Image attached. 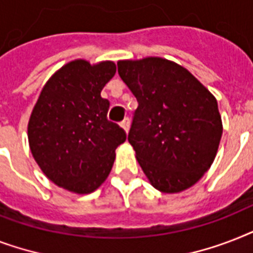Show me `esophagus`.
Masks as SVG:
<instances>
[{
    "label": "esophagus",
    "mask_w": 253,
    "mask_h": 253,
    "mask_svg": "<svg viewBox=\"0 0 253 253\" xmlns=\"http://www.w3.org/2000/svg\"><path fill=\"white\" fill-rule=\"evenodd\" d=\"M121 126H122V128L126 132H128V130H130V119L128 118H125L122 121V123H121Z\"/></svg>",
    "instance_id": "1"
}]
</instances>
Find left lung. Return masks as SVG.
Returning a JSON list of instances; mask_svg holds the SVG:
<instances>
[{
    "label": "left lung",
    "instance_id": "1",
    "mask_svg": "<svg viewBox=\"0 0 253 253\" xmlns=\"http://www.w3.org/2000/svg\"><path fill=\"white\" fill-rule=\"evenodd\" d=\"M118 73L138 99L128 142L151 185L168 194L193 186L211 167L223 132L215 97L163 57L119 60Z\"/></svg>",
    "mask_w": 253,
    "mask_h": 253
}]
</instances>
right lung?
<instances>
[{"mask_svg":"<svg viewBox=\"0 0 253 253\" xmlns=\"http://www.w3.org/2000/svg\"><path fill=\"white\" fill-rule=\"evenodd\" d=\"M117 72L114 61H69L49 77L30 115L31 154L48 180L89 194L110 173L126 132L107 121L110 103L101 90Z\"/></svg>","mask_w":253,"mask_h":253,"instance_id":"add662e5","label":"right lung"}]
</instances>
